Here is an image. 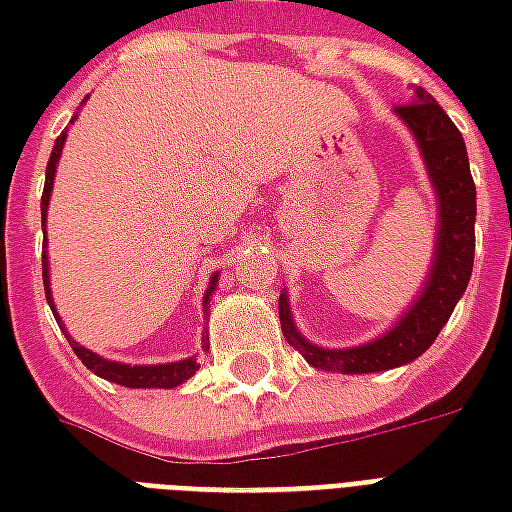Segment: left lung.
<instances>
[{"label": "left lung", "mask_w": 512, "mask_h": 512, "mask_svg": "<svg viewBox=\"0 0 512 512\" xmlns=\"http://www.w3.org/2000/svg\"><path fill=\"white\" fill-rule=\"evenodd\" d=\"M395 115L411 128L417 139L439 202V233H436L430 274L406 315H400V321L373 343L356 345V348H321L312 345L307 337H301L290 315L288 290H282L279 296L282 334L318 370L356 376V373H381L414 362L433 345L441 326L450 321L452 310L472 277L477 191H474L461 131L455 128L447 112L422 90H414V101L397 104Z\"/></svg>", "instance_id": "obj_1"}]
</instances>
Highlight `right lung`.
I'll use <instances>...</instances> for the list:
<instances>
[{"instance_id": "add662e5", "label": "right lung", "mask_w": 512, "mask_h": 512, "mask_svg": "<svg viewBox=\"0 0 512 512\" xmlns=\"http://www.w3.org/2000/svg\"><path fill=\"white\" fill-rule=\"evenodd\" d=\"M73 123V120H71ZM65 136L68 131H62L57 136V142H54V150H51L49 158V167H46V186H43V197H40V213H43V222H46V211H49V197L51 189H54V172H57V164H60V153L62 145H65ZM46 249V244H43ZM216 282H219V274H213L211 285L205 290V299H202V307L208 310V301H211L213 290H216ZM43 285H46V301H49L51 312H54V318L60 323V329L65 332V326H62V318L54 310V299H51V285H49V257L43 252ZM68 337V343H71L73 354L82 359V365L87 370H93L95 376L106 378V381H112V384L128 386V389H172V386H180L183 381H189L200 365H197V359H180V362H167V365H123V362H109L104 356L93 354L90 348H84L73 340L71 334L65 332ZM205 340V337H202ZM202 348H208V343L202 345Z\"/></svg>"}]
</instances>
